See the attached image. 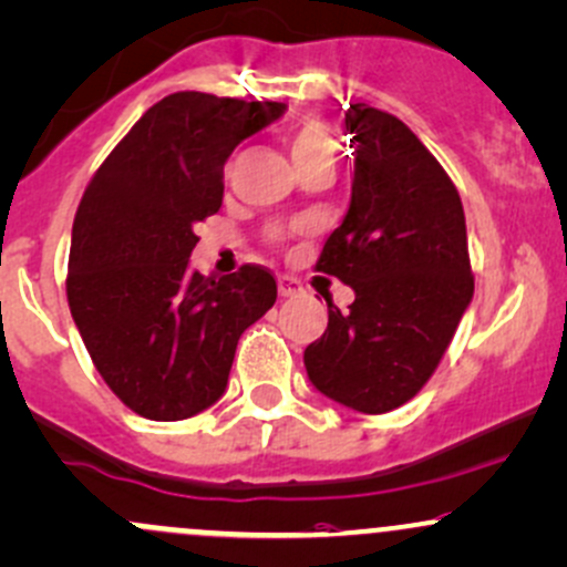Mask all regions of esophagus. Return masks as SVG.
Listing matches in <instances>:
<instances>
[{
  "label": "esophagus",
  "mask_w": 567,
  "mask_h": 567,
  "mask_svg": "<svg viewBox=\"0 0 567 567\" xmlns=\"http://www.w3.org/2000/svg\"><path fill=\"white\" fill-rule=\"evenodd\" d=\"M279 296H296V293H301L303 290V285H301V279L298 277H293V274H279Z\"/></svg>",
  "instance_id": "obj_1"
}]
</instances>
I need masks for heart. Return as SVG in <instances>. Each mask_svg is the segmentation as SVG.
<instances>
[{
	"label": "heart",
	"instance_id": "1",
	"mask_svg": "<svg viewBox=\"0 0 567 567\" xmlns=\"http://www.w3.org/2000/svg\"><path fill=\"white\" fill-rule=\"evenodd\" d=\"M288 145L296 164H303V161H331L333 164L336 158V136L331 126L315 115L293 121V126L288 128ZM271 236L279 239V228H274Z\"/></svg>",
	"mask_w": 567,
	"mask_h": 567
}]
</instances>
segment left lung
I'll use <instances>...</instances> for the list:
<instances>
[{
	"label": "left lung",
	"mask_w": 567,
	"mask_h": 567,
	"mask_svg": "<svg viewBox=\"0 0 567 567\" xmlns=\"http://www.w3.org/2000/svg\"><path fill=\"white\" fill-rule=\"evenodd\" d=\"M354 183L344 220L315 271L354 290L350 312L328 301V328L303 352L320 393L384 414L420 393L474 296L468 234L455 183L390 112L350 104Z\"/></svg>",
	"instance_id": "obj_1"
}]
</instances>
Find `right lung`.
<instances>
[{"label": "right lung", "mask_w": 567, "mask_h": 567, "mask_svg": "<svg viewBox=\"0 0 567 567\" xmlns=\"http://www.w3.org/2000/svg\"><path fill=\"white\" fill-rule=\"evenodd\" d=\"M285 112L177 91L153 104L93 172L72 226L66 301L93 365L132 412L185 420L228 384L239 336L277 301L266 266L188 269L198 220L223 204V166Z\"/></svg>", "instance_id": "1"}]
</instances>
